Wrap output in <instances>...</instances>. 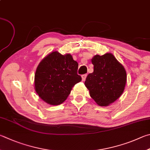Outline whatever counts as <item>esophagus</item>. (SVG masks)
<instances>
[{"instance_id":"obj_1","label":"esophagus","mask_w":150,"mask_h":150,"mask_svg":"<svg viewBox=\"0 0 150 150\" xmlns=\"http://www.w3.org/2000/svg\"><path fill=\"white\" fill-rule=\"evenodd\" d=\"M86 76H87L86 74H84V75H82V81H85L86 78Z\"/></svg>"}]
</instances>
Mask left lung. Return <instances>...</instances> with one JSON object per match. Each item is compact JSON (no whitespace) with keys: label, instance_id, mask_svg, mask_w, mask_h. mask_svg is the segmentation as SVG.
Listing matches in <instances>:
<instances>
[{"label":"left lung","instance_id":"obj_1","mask_svg":"<svg viewBox=\"0 0 150 150\" xmlns=\"http://www.w3.org/2000/svg\"><path fill=\"white\" fill-rule=\"evenodd\" d=\"M92 63L94 71L87 76L84 84L98 105L108 106L123 92L127 82L126 71L111 53L94 56Z\"/></svg>","mask_w":150,"mask_h":150}]
</instances>
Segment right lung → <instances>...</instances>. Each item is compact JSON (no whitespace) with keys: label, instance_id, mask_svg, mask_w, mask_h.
Returning <instances> with one entry per match:
<instances>
[{"label":"right lung","instance_id":"obj_1","mask_svg":"<svg viewBox=\"0 0 150 150\" xmlns=\"http://www.w3.org/2000/svg\"><path fill=\"white\" fill-rule=\"evenodd\" d=\"M78 63L69 54L62 55L54 51L38 66L35 74V89L39 96L48 104L63 103L75 84L81 81L77 74Z\"/></svg>","mask_w":150,"mask_h":150}]
</instances>
